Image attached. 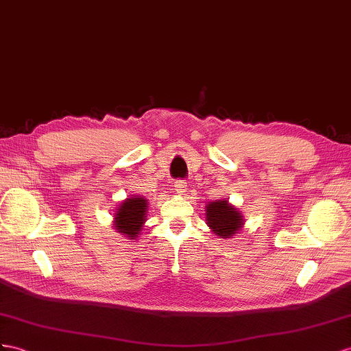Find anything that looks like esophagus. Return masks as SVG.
Here are the masks:
<instances>
[{
	"instance_id": "esophagus-1",
	"label": "esophagus",
	"mask_w": 351,
	"mask_h": 351,
	"mask_svg": "<svg viewBox=\"0 0 351 351\" xmlns=\"http://www.w3.org/2000/svg\"><path fill=\"white\" fill-rule=\"evenodd\" d=\"M186 190V182L185 181H176L175 182V191L178 194H184Z\"/></svg>"
}]
</instances>
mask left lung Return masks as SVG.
<instances>
[{"mask_svg":"<svg viewBox=\"0 0 351 351\" xmlns=\"http://www.w3.org/2000/svg\"><path fill=\"white\" fill-rule=\"evenodd\" d=\"M206 221L215 234L223 240L239 234L245 226L243 215L226 199L206 204Z\"/></svg>","mask_w":351,"mask_h":351,"instance_id":"obj_1","label":"left lung"}]
</instances>
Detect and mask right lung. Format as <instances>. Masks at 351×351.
I'll return each instance as SVG.
<instances>
[{"mask_svg":"<svg viewBox=\"0 0 351 351\" xmlns=\"http://www.w3.org/2000/svg\"><path fill=\"white\" fill-rule=\"evenodd\" d=\"M148 200L142 195H133L124 199L115 209L112 227L121 236L129 240H136L147 221Z\"/></svg>","mask_w":351,"mask_h":351,"instance_id":"add662e5","label":"right lung"}]
</instances>
